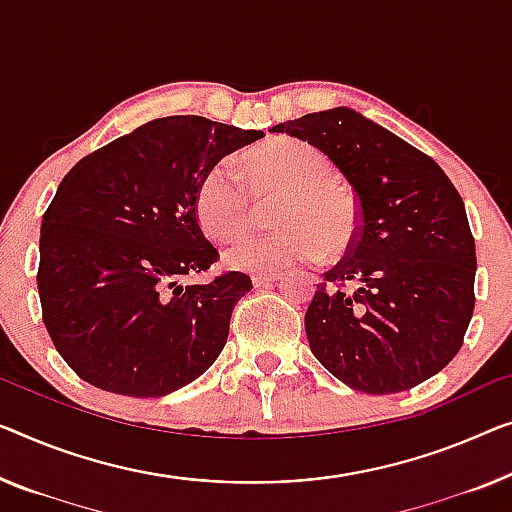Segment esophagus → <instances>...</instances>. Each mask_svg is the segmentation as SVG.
<instances>
[{
    "mask_svg": "<svg viewBox=\"0 0 512 512\" xmlns=\"http://www.w3.org/2000/svg\"><path fill=\"white\" fill-rule=\"evenodd\" d=\"M282 278V271H264V273H253V285L262 287V285H271Z\"/></svg>",
    "mask_w": 512,
    "mask_h": 512,
    "instance_id": "34e87169",
    "label": "esophagus"
}]
</instances>
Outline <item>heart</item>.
I'll return each mask as SVG.
<instances>
[{
	"mask_svg": "<svg viewBox=\"0 0 512 512\" xmlns=\"http://www.w3.org/2000/svg\"><path fill=\"white\" fill-rule=\"evenodd\" d=\"M250 188L257 197L285 193L278 204L280 230L246 232L227 246L236 269L280 271L319 253L340 255L352 246L356 204L338 183L322 151L303 142L276 140L246 154ZM195 213L211 239L227 241L248 225L250 197L234 167L220 160L209 167L195 193Z\"/></svg>",
	"mask_w": 512,
	"mask_h": 512,
	"instance_id": "obj_1",
	"label": "heart"
}]
</instances>
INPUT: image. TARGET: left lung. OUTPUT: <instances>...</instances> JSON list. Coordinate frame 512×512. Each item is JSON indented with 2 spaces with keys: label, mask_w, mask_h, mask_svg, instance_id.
I'll use <instances>...</instances> for the list:
<instances>
[{
  "label": "left lung",
  "mask_w": 512,
  "mask_h": 512,
  "mask_svg": "<svg viewBox=\"0 0 512 512\" xmlns=\"http://www.w3.org/2000/svg\"><path fill=\"white\" fill-rule=\"evenodd\" d=\"M271 133L312 144L352 183L358 227L305 312L319 363L349 388L400 393L444 370L474 315L476 243L446 172L349 108Z\"/></svg>",
  "instance_id": "left-lung-1"
}]
</instances>
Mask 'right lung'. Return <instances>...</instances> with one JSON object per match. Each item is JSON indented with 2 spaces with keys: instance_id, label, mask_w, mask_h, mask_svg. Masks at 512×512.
Segmentation results:
<instances>
[{
  "instance_id": "right-lung-1",
  "label": "right lung",
  "mask_w": 512,
  "mask_h": 512,
  "mask_svg": "<svg viewBox=\"0 0 512 512\" xmlns=\"http://www.w3.org/2000/svg\"><path fill=\"white\" fill-rule=\"evenodd\" d=\"M262 131L179 114L96 149L66 174L41 225L43 324L80 379L128 398L190 384L223 352L234 305L253 289L241 271L207 285L218 250L195 213L209 167Z\"/></svg>"
}]
</instances>
